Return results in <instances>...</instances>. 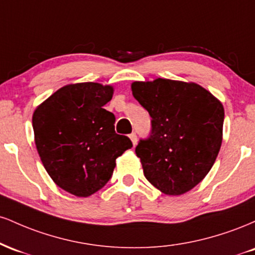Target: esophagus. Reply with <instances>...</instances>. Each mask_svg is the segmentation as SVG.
I'll use <instances>...</instances> for the list:
<instances>
[{"label":"esophagus","mask_w":255,"mask_h":255,"mask_svg":"<svg viewBox=\"0 0 255 255\" xmlns=\"http://www.w3.org/2000/svg\"><path fill=\"white\" fill-rule=\"evenodd\" d=\"M129 139L131 140V142H133V146H135V145H136V142H137L136 134H135V133H131V134H129Z\"/></svg>","instance_id":"1"}]
</instances>
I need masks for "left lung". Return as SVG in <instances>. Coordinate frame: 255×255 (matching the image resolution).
I'll list each match as a JSON object with an SVG mask.
<instances>
[{
    "instance_id": "obj_1",
    "label": "left lung",
    "mask_w": 255,
    "mask_h": 255,
    "mask_svg": "<svg viewBox=\"0 0 255 255\" xmlns=\"http://www.w3.org/2000/svg\"><path fill=\"white\" fill-rule=\"evenodd\" d=\"M130 87L152 118L150 137L135 148L145 177L166 195L189 192L209 174L221 150L223 104L195 83L158 78Z\"/></svg>"
}]
</instances>
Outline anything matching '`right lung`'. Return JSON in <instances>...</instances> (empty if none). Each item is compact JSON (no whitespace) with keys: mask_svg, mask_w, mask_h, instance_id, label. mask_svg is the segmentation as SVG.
Masks as SVG:
<instances>
[{"mask_svg":"<svg viewBox=\"0 0 255 255\" xmlns=\"http://www.w3.org/2000/svg\"><path fill=\"white\" fill-rule=\"evenodd\" d=\"M114 87L69 84L34 110L32 126L40 160L49 176L75 197H90L110 180L129 137L115 133V116L104 109Z\"/></svg>","mask_w":255,"mask_h":255,"instance_id":"obj_1","label":"right lung"}]
</instances>
